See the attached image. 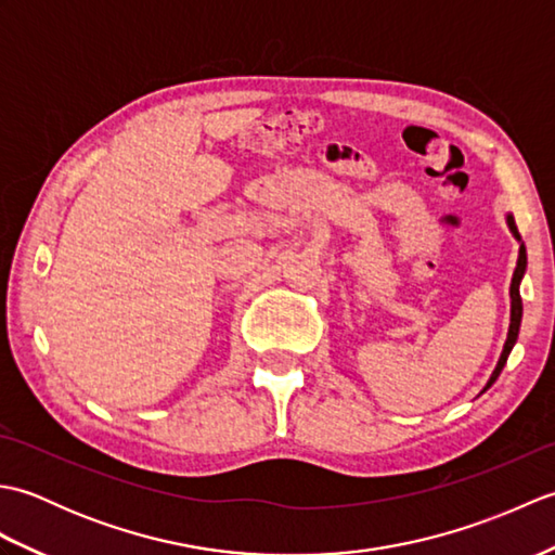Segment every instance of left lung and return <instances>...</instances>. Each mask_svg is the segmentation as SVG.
<instances>
[{
  "instance_id": "obj_1",
  "label": "left lung",
  "mask_w": 555,
  "mask_h": 555,
  "mask_svg": "<svg viewBox=\"0 0 555 555\" xmlns=\"http://www.w3.org/2000/svg\"><path fill=\"white\" fill-rule=\"evenodd\" d=\"M505 223H508V229H511V233L515 235V241L520 243V253H517V267H515V271H513V281H511V326H508V338H505L503 352H501V358H499V362H496V367H493V372H491V376H489L485 391H487V388H489L493 382L499 379V374L503 372L505 362H508L511 350H513V346L517 344V336H520V324H522L520 284H522V276H525V271H527V250H525V243H522V238H520V233H517L513 215H505Z\"/></svg>"
}]
</instances>
